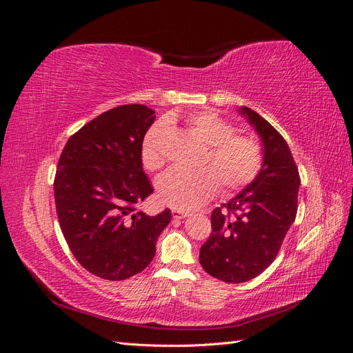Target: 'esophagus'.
<instances>
[{"mask_svg": "<svg viewBox=\"0 0 353 353\" xmlns=\"http://www.w3.org/2000/svg\"><path fill=\"white\" fill-rule=\"evenodd\" d=\"M172 216H174L175 219H184V218L188 216V213L184 212V210H176V209H174V210H172Z\"/></svg>", "mask_w": 353, "mask_h": 353, "instance_id": "34e87169", "label": "esophagus"}]
</instances>
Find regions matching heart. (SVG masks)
Listing matches in <instances>:
<instances>
[{
    "mask_svg": "<svg viewBox=\"0 0 353 353\" xmlns=\"http://www.w3.org/2000/svg\"><path fill=\"white\" fill-rule=\"evenodd\" d=\"M187 130L206 145L197 170L170 169L157 179V194L163 205L191 210L206 203L218 191H237L258 176L263 150L253 135L236 134V126L213 112H197L185 121ZM170 135L166 122L156 123L147 132L141 160L147 170L165 165V147Z\"/></svg>",
    "mask_w": 353,
    "mask_h": 353,
    "instance_id": "obj_1",
    "label": "heart"
}]
</instances>
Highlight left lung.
Here are the masks:
<instances>
[{
  "label": "left lung",
  "mask_w": 353,
  "mask_h": 353,
  "mask_svg": "<svg viewBox=\"0 0 353 353\" xmlns=\"http://www.w3.org/2000/svg\"><path fill=\"white\" fill-rule=\"evenodd\" d=\"M239 112L261 137L262 168L240 194L212 212V232L199 256L209 275L234 284L254 279L274 262L296 219L301 187L281 134L252 109Z\"/></svg>",
  "instance_id": "obj_1"
}]
</instances>
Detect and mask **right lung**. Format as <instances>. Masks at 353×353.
Listing matches in <instances>:
<instances>
[{"label":"right lung","instance_id":"obj_1","mask_svg":"<svg viewBox=\"0 0 353 353\" xmlns=\"http://www.w3.org/2000/svg\"><path fill=\"white\" fill-rule=\"evenodd\" d=\"M154 119L144 104L117 105L74 132L59 159L54 200L61 232L77 261L104 280L145 270L172 218L169 209L148 216L135 208L153 193L141 148Z\"/></svg>","mask_w":353,"mask_h":353}]
</instances>
